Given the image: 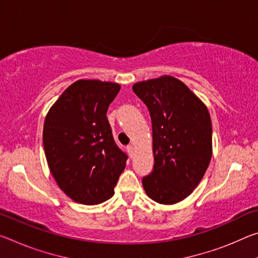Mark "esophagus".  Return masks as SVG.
Wrapping results in <instances>:
<instances>
[{"label":"esophagus","mask_w":258,"mask_h":258,"mask_svg":"<svg viewBox=\"0 0 258 258\" xmlns=\"http://www.w3.org/2000/svg\"><path fill=\"white\" fill-rule=\"evenodd\" d=\"M126 149H127V152H128V155L132 157L133 156V151H134V148H133V146H127L126 147Z\"/></svg>","instance_id":"obj_1"}]
</instances>
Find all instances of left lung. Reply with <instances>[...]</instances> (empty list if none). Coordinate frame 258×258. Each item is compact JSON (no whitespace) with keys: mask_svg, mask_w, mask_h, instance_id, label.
<instances>
[{"mask_svg":"<svg viewBox=\"0 0 258 258\" xmlns=\"http://www.w3.org/2000/svg\"><path fill=\"white\" fill-rule=\"evenodd\" d=\"M133 91L149 109L154 171L143 177L148 197L163 205L182 202L202 181L212 159V120L202 100L177 78L138 82Z\"/></svg>","mask_w":258,"mask_h":258,"instance_id":"left-lung-1","label":"left lung"}]
</instances>
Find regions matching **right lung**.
<instances>
[{"mask_svg":"<svg viewBox=\"0 0 258 258\" xmlns=\"http://www.w3.org/2000/svg\"><path fill=\"white\" fill-rule=\"evenodd\" d=\"M120 85L78 80L50 108L43 146L50 172L64 194L83 205H98L113 196L126 156L112 138L107 110Z\"/></svg>","mask_w":258,"mask_h":258,"instance_id":"obj_1","label":"right lung"}]
</instances>
